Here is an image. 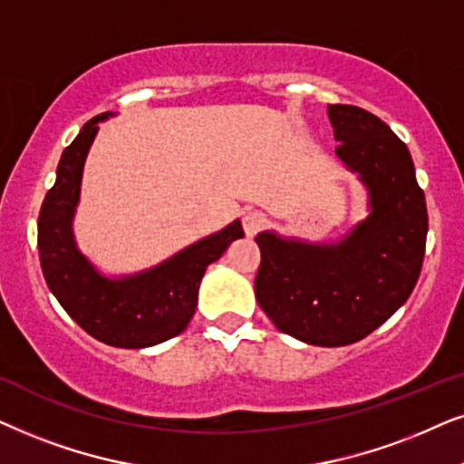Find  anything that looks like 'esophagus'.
Instances as JSON below:
<instances>
[{
    "label": "esophagus",
    "instance_id": "obj_1",
    "mask_svg": "<svg viewBox=\"0 0 464 464\" xmlns=\"http://www.w3.org/2000/svg\"><path fill=\"white\" fill-rule=\"evenodd\" d=\"M267 225V216L263 212H248L244 216V231L248 237H255Z\"/></svg>",
    "mask_w": 464,
    "mask_h": 464
}]
</instances>
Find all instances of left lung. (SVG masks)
Returning <instances> with one entry per match:
<instances>
[{"instance_id": "1", "label": "left lung", "mask_w": 464, "mask_h": 464, "mask_svg": "<svg viewBox=\"0 0 464 464\" xmlns=\"http://www.w3.org/2000/svg\"><path fill=\"white\" fill-rule=\"evenodd\" d=\"M326 112L337 157L367 190V216L337 242L258 233L255 293L282 333L337 348L367 337L411 295L429 214L411 154L384 121L342 103H331Z\"/></svg>"}]
</instances>
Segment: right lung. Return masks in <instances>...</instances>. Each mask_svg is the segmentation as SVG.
<instances>
[{
  "mask_svg": "<svg viewBox=\"0 0 464 464\" xmlns=\"http://www.w3.org/2000/svg\"><path fill=\"white\" fill-rule=\"evenodd\" d=\"M110 116L114 114L91 119L61 154L57 180L46 193L38 218L40 265L61 307L91 337L114 348H150L187 329L208 265L244 237V228L242 222L233 220L154 267L129 276L102 274L78 248L73 216L80 203L86 154L95 141L99 122Z\"/></svg>",
  "mask_w": 464,
  "mask_h": 464,
  "instance_id": "right-lung-1",
  "label": "right lung"
}]
</instances>
